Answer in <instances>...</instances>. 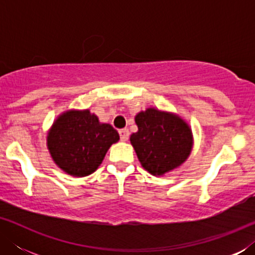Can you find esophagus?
Listing matches in <instances>:
<instances>
[{"mask_svg": "<svg viewBox=\"0 0 255 255\" xmlns=\"http://www.w3.org/2000/svg\"><path fill=\"white\" fill-rule=\"evenodd\" d=\"M128 128H122V130H120V137H121V140L122 141H127L128 139Z\"/></svg>", "mask_w": 255, "mask_h": 255, "instance_id": "obj_1", "label": "esophagus"}]
</instances>
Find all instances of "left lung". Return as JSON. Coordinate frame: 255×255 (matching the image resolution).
Wrapping results in <instances>:
<instances>
[{
	"label": "left lung",
	"instance_id": "obj_1",
	"mask_svg": "<svg viewBox=\"0 0 255 255\" xmlns=\"http://www.w3.org/2000/svg\"><path fill=\"white\" fill-rule=\"evenodd\" d=\"M138 132L132 133L141 166L153 175L176 168L190 154L193 138L188 125L174 115L149 108L135 116Z\"/></svg>",
	"mask_w": 255,
	"mask_h": 255
}]
</instances>
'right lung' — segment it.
<instances>
[{
    "instance_id": "obj_1",
    "label": "right lung",
    "mask_w": 255,
    "mask_h": 255,
    "mask_svg": "<svg viewBox=\"0 0 255 255\" xmlns=\"http://www.w3.org/2000/svg\"><path fill=\"white\" fill-rule=\"evenodd\" d=\"M120 134L110 124L86 111H68L55 121L47 137V146L55 163L73 176L95 172Z\"/></svg>"
}]
</instances>
